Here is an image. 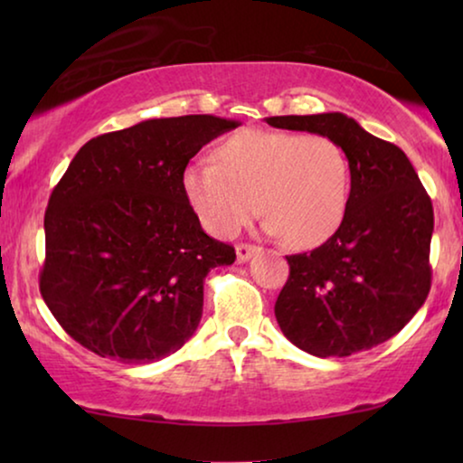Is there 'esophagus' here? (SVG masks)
Returning a JSON list of instances; mask_svg holds the SVG:
<instances>
[{
	"mask_svg": "<svg viewBox=\"0 0 463 463\" xmlns=\"http://www.w3.org/2000/svg\"><path fill=\"white\" fill-rule=\"evenodd\" d=\"M259 249L257 246H252V244H238L236 246V257H238V263H244V261H249V259L255 255Z\"/></svg>",
	"mask_w": 463,
	"mask_h": 463,
	"instance_id": "1",
	"label": "esophagus"
}]
</instances>
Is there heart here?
Listing matches in <instances>:
<instances>
[{"label": "heart", "mask_w": 463, "mask_h": 463, "mask_svg": "<svg viewBox=\"0 0 463 463\" xmlns=\"http://www.w3.org/2000/svg\"><path fill=\"white\" fill-rule=\"evenodd\" d=\"M183 173V192L200 225L232 238L261 208L265 232L293 249L325 244L344 223L350 162L325 135L244 130Z\"/></svg>", "instance_id": "b5f03b06"}]
</instances>
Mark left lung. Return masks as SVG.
<instances>
[{
  "mask_svg": "<svg viewBox=\"0 0 463 463\" xmlns=\"http://www.w3.org/2000/svg\"><path fill=\"white\" fill-rule=\"evenodd\" d=\"M265 122L331 137L350 162L344 223L318 249L287 257L278 325L290 344L318 358L371 350L394 337L430 293L432 202L404 151L345 113Z\"/></svg>",
  "mask_w": 463,
  "mask_h": 463,
  "instance_id": "obj_1",
  "label": "left lung"
}]
</instances>
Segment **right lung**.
Returning a JSON list of instances; mask_svg holds the SVG:
<instances>
[{
  "mask_svg": "<svg viewBox=\"0 0 463 463\" xmlns=\"http://www.w3.org/2000/svg\"><path fill=\"white\" fill-rule=\"evenodd\" d=\"M238 119H143L88 141L50 195L43 301L59 325L103 358L147 364L192 337L204 278L232 265L230 244L206 236L183 173Z\"/></svg>",
  "mask_w": 463,
  "mask_h": 463,
  "instance_id": "obj_1",
  "label": "right lung"
}]
</instances>
